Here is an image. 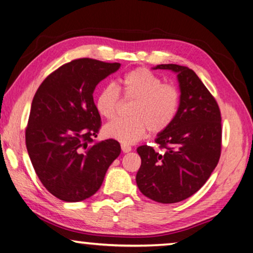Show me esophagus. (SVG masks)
Returning <instances> with one entry per match:
<instances>
[{
	"instance_id": "34e87169",
	"label": "esophagus",
	"mask_w": 253,
	"mask_h": 253,
	"mask_svg": "<svg viewBox=\"0 0 253 253\" xmlns=\"http://www.w3.org/2000/svg\"><path fill=\"white\" fill-rule=\"evenodd\" d=\"M122 150H123L124 154H128V152L131 151V147H130V145H128V144L123 143L122 144Z\"/></svg>"
}]
</instances>
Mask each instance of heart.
Here are the masks:
<instances>
[{
	"label": "heart",
	"mask_w": 253,
	"mask_h": 253,
	"mask_svg": "<svg viewBox=\"0 0 253 253\" xmlns=\"http://www.w3.org/2000/svg\"><path fill=\"white\" fill-rule=\"evenodd\" d=\"M124 96L135 101L129 119H117L106 124L103 133L109 138L131 144L140 141L148 129L152 134L166 130L176 118L180 94L174 86L164 84L161 78L144 67L133 70L120 79ZM120 94L115 84L102 87L95 98V108L103 118H115Z\"/></svg>",
	"instance_id": "heart-1"
}]
</instances>
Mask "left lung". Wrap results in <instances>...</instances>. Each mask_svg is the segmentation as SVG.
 <instances>
[{"label":"left lung","mask_w":253,"mask_h":253,"mask_svg":"<svg viewBox=\"0 0 253 253\" xmlns=\"http://www.w3.org/2000/svg\"><path fill=\"white\" fill-rule=\"evenodd\" d=\"M154 70L176 74L180 105L176 118L155 142L164 154L141 145L136 184L152 201L172 204L194 195L211 175L221 152V115L215 99L193 70L161 64Z\"/></svg>","instance_id":"left-lung-1"}]
</instances>
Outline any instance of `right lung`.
Here are the masks:
<instances>
[{
  "label": "right lung",
  "instance_id": "obj_1",
  "mask_svg": "<svg viewBox=\"0 0 253 253\" xmlns=\"http://www.w3.org/2000/svg\"><path fill=\"white\" fill-rule=\"evenodd\" d=\"M119 67V63L90 58L72 60L45 78L35 92L26 128L27 152L45 189L64 202L92 196L122 151L112 138L92 140L101 127L92 94Z\"/></svg>",
  "mask_w": 253,
  "mask_h": 253
}]
</instances>
